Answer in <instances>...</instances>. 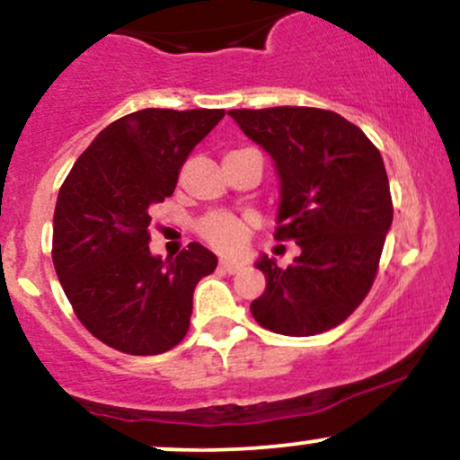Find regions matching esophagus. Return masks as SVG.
I'll return each instance as SVG.
<instances>
[{
	"mask_svg": "<svg viewBox=\"0 0 460 460\" xmlns=\"http://www.w3.org/2000/svg\"><path fill=\"white\" fill-rule=\"evenodd\" d=\"M218 268H220V270H223V272L235 274V272H240L242 263H237V261H231V260H220V263H218Z\"/></svg>",
	"mask_w": 460,
	"mask_h": 460,
	"instance_id": "obj_1",
	"label": "esophagus"
}]
</instances>
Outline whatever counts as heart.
Here are the masks:
<instances>
[{
  "label": "heart",
  "instance_id": "obj_1",
  "mask_svg": "<svg viewBox=\"0 0 460 460\" xmlns=\"http://www.w3.org/2000/svg\"><path fill=\"white\" fill-rule=\"evenodd\" d=\"M251 220L235 218L229 214H212L199 223V235L216 251L234 255L240 252L251 235Z\"/></svg>",
  "mask_w": 460,
  "mask_h": 460
}]
</instances>
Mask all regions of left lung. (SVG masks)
Returning <instances> with one entry per match:
<instances>
[{
	"instance_id": "obj_1",
	"label": "left lung",
	"mask_w": 460,
	"mask_h": 460,
	"mask_svg": "<svg viewBox=\"0 0 460 460\" xmlns=\"http://www.w3.org/2000/svg\"><path fill=\"white\" fill-rule=\"evenodd\" d=\"M281 179L277 240H296L288 268L261 255L266 292L251 303L263 329L289 337L341 324L367 296L394 220L381 153L344 116L318 108L229 110Z\"/></svg>"
}]
</instances>
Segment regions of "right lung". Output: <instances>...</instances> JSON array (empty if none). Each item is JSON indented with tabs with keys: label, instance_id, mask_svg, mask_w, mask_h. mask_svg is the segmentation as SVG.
<instances>
[{
	"label": "right lung",
	"instance_id": "add662e5",
	"mask_svg": "<svg viewBox=\"0 0 460 460\" xmlns=\"http://www.w3.org/2000/svg\"><path fill=\"white\" fill-rule=\"evenodd\" d=\"M225 110L146 108L114 120L73 164L54 214V257L73 311L99 341L162 355L186 337L197 283L216 255L190 242L164 261L149 251L151 208Z\"/></svg>",
	"mask_w": 460,
	"mask_h": 460
}]
</instances>
